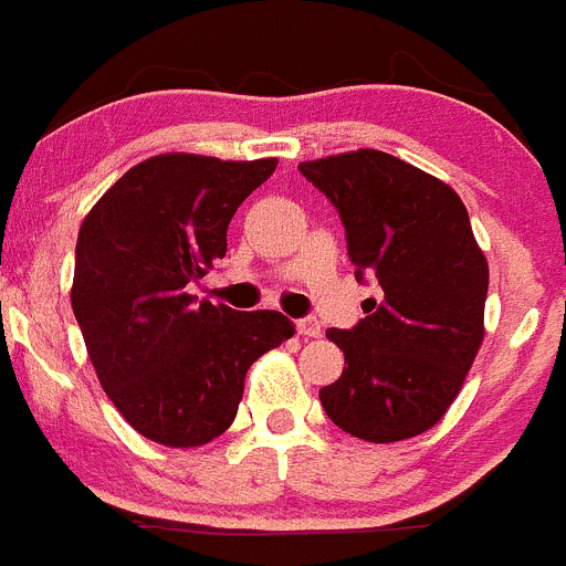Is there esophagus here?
I'll return each instance as SVG.
<instances>
[{
  "mask_svg": "<svg viewBox=\"0 0 566 566\" xmlns=\"http://www.w3.org/2000/svg\"><path fill=\"white\" fill-rule=\"evenodd\" d=\"M295 329H298V335H304V337H318L321 321L318 318H301L298 324H295Z\"/></svg>",
  "mask_w": 566,
  "mask_h": 566,
  "instance_id": "34e87169",
  "label": "esophagus"
}]
</instances>
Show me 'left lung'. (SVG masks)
Here are the masks:
<instances>
[{
  "label": "left lung",
  "instance_id": "8db88e82",
  "mask_svg": "<svg viewBox=\"0 0 566 566\" xmlns=\"http://www.w3.org/2000/svg\"><path fill=\"white\" fill-rule=\"evenodd\" d=\"M340 211L357 279L379 301L355 329H329L346 366L321 388L326 416L348 436L394 443L443 419L483 343L489 262L450 184L382 150L298 164Z\"/></svg>",
  "mask_w": 566,
  "mask_h": 566
}]
</instances>
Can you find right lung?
I'll list each match as a JSON object with an SVG mask.
<instances>
[{"label": "right lung", "instance_id": "right-lung-1", "mask_svg": "<svg viewBox=\"0 0 566 566\" xmlns=\"http://www.w3.org/2000/svg\"><path fill=\"white\" fill-rule=\"evenodd\" d=\"M276 164L161 153L83 220L72 310L99 385L150 441L192 450L223 436L248 368L295 335L276 310L237 313L187 290L226 256L234 211Z\"/></svg>", "mask_w": 566, "mask_h": 566}]
</instances>
